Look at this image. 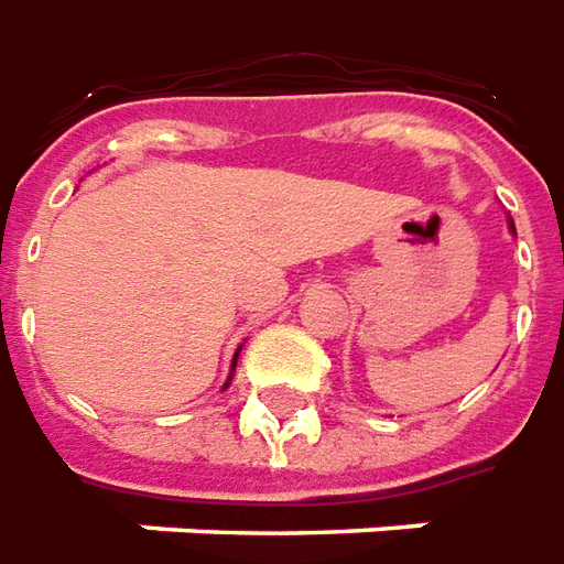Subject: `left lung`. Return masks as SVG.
<instances>
[{"label":"left lung","mask_w":564,"mask_h":564,"mask_svg":"<svg viewBox=\"0 0 564 564\" xmlns=\"http://www.w3.org/2000/svg\"><path fill=\"white\" fill-rule=\"evenodd\" d=\"M510 227H513V225H510Z\"/></svg>","instance_id":"obj_1"}]
</instances>
